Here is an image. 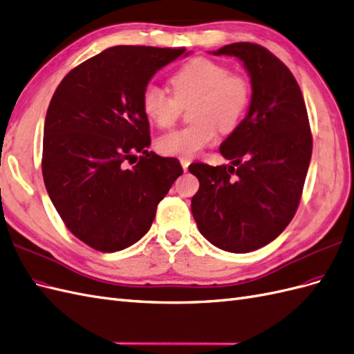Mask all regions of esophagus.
<instances>
[{"label": "esophagus", "mask_w": 354, "mask_h": 354, "mask_svg": "<svg viewBox=\"0 0 354 354\" xmlns=\"http://www.w3.org/2000/svg\"><path fill=\"white\" fill-rule=\"evenodd\" d=\"M180 164H181V167H183L185 171H187V168H189V165H190V160L186 159V158H181V159H180Z\"/></svg>", "instance_id": "1"}]
</instances>
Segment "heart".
<instances>
[{
  "mask_svg": "<svg viewBox=\"0 0 354 354\" xmlns=\"http://www.w3.org/2000/svg\"><path fill=\"white\" fill-rule=\"evenodd\" d=\"M173 97L156 84H147L141 93V109L159 128H169L178 120L181 107L190 106L192 125L164 133L158 140L160 153L194 158L212 146L217 132L234 131L250 101V86L240 74L229 73L221 62L195 58L181 65L169 77Z\"/></svg>",
  "mask_w": 354,
  "mask_h": 354,
  "instance_id": "b5f03b06",
  "label": "heart"
}]
</instances>
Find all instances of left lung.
I'll list each match as a JSON object with an SVG mask.
<instances>
[{"instance_id": "1", "label": "left lung", "mask_w": 354, "mask_h": 354, "mask_svg": "<svg viewBox=\"0 0 354 354\" xmlns=\"http://www.w3.org/2000/svg\"><path fill=\"white\" fill-rule=\"evenodd\" d=\"M213 55L236 56L252 80L247 116L221 146L231 165L196 162L192 214L199 232L232 253L279 236L298 209L313 151L302 92L293 74L261 44L232 43Z\"/></svg>"}]
</instances>
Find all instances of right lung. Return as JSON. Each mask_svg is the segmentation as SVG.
Wrapping results in <instances>:
<instances>
[{"label": "right lung", "mask_w": 354, "mask_h": 354, "mask_svg": "<svg viewBox=\"0 0 354 354\" xmlns=\"http://www.w3.org/2000/svg\"><path fill=\"white\" fill-rule=\"evenodd\" d=\"M185 50L114 46L73 68L53 93L44 185L68 231L95 250L119 252L146 235L158 204L183 174L178 159L147 151L141 93Z\"/></svg>", "instance_id": "add662e5"}]
</instances>
